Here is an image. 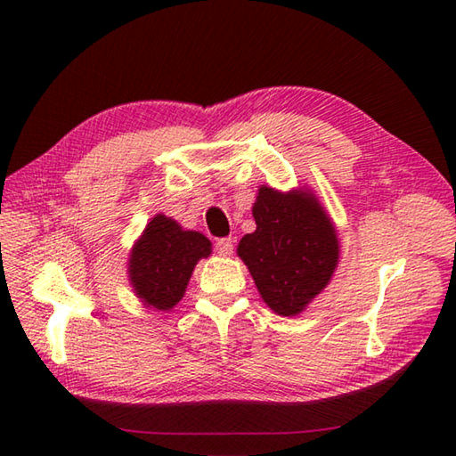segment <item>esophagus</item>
Segmentation results:
<instances>
[{"label": "esophagus", "mask_w": 456, "mask_h": 456, "mask_svg": "<svg viewBox=\"0 0 456 456\" xmlns=\"http://www.w3.org/2000/svg\"><path fill=\"white\" fill-rule=\"evenodd\" d=\"M216 250H217L219 255H223V256H229L231 253H233V240H231L229 237L217 239L216 240Z\"/></svg>", "instance_id": "obj_1"}]
</instances>
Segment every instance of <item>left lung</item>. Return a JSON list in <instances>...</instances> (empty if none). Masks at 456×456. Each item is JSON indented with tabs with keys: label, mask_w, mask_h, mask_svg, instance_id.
<instances>
[{
	"label": "left lung",
	"mask_w": 456,
	"mask_h": 456,
	"mask_svg": "<svg viewBox=\"0 0 456 456\" xmlns=\"http://www.w3.org/2000/svg\"><path fill=\"white\" fill-rule=\"evenodd\" d=\"M256 231L237 253L260 296L278 315H296L327 286L338 260L331 219L307 191L280 193L263 186L253 206Z\"/></svg>",
	"instance_id": "1"
}]
</instances>
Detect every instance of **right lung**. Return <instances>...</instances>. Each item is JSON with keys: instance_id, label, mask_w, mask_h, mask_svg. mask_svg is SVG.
Here are the masks:
<instances>
[{"instance_id": "add662e5", "label": "right lung", "mask_w": 456, "mask_h": 456, "mask_svg": "<svg viewBox=\"0 0 456 456\" xmlns=\"http://www.w3.org/2000/svg\"><path fill=\"white\" fill-rule=\"evenodd\" d=\"M211 253V243L198 231H182L176 221L157 216L134 245L129 274L134 292L154 309L176 305L200 258Z\"/></svg>"}]
</instances>
